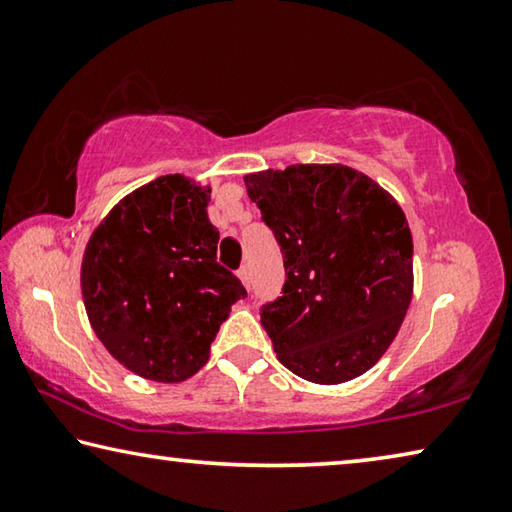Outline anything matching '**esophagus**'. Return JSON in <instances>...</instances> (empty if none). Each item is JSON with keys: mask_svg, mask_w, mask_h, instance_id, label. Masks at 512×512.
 Here are the masks:
<instances>
[{"mask_svg": "<svg viewBox=\"0 0 512 512\" xmlns=\"http://www.w3.org/2000/svg\"><path fill=\"white\" fill-rule=\"evenodd\" d=\"M237 275H239V280L244 282V287L248 289L250 287V271H248V266H241L239 271H237Z\"/></svg>", "mask_w": 512, "mask_h": 512, "instance_id": "34e87169", "label": "esophagus"}]
</instances>
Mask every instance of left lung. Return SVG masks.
<instances>
[{"label":"left lung","mask_w":512,"mask_h":512,"mask_svg":"<svg viewBox=\"0 0 512 512\" xmlns=\"http://www.w3.org/2000/svg\"><path fill=\"white\" fill-rule=\"evenodd\" d=\"M282 246V296L262 325L282 366L343 384L384 357L413 298V239L395 198L345 164H291L244 176Z\"/></svg>","instance_id":"left-lung-1"}]
</instances>
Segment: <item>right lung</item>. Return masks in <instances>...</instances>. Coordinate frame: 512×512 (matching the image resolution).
Returning <instances> with one entry per match:
<instances>
[{"label": "right lung", "instance_id": "1", "mask_svg": "<svg viewBox=\"0 0 512 512\" xmlns=\"http://www.w3.org/2000/svg\"><path fill=\"white\" fill-rule=\"evenodd\" d=\"M212 187L169 173L112 207L85 246L81 293L90 325L121 366L178 384L196 375L230 307L246 298L216 262Z\"/></svg>", "mask_w": 512, "mask_h": 512}]
</instances>
